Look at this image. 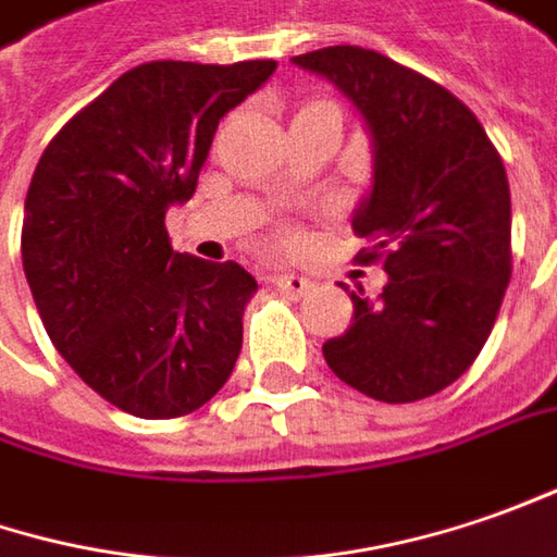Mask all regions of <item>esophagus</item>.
<instances>
[{"label": "esophagus", "instance_id": "34e87169", "mask_svg": "<svg viewBox=\"0 0 557 557\" xmlns=\"http://www.w3.org/2000/svg\"><path fill=\"white\" fill-rule=\"evenodd\" d=\"M271 280H274L277 289L289 293V296H305L311 289V280L301 277V274H289V271H277Z\"/></svg>", "mask_w": 557, "mask_h": 557}]
</instances>
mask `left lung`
Returning a JSON list of instances; mask_svg holds the SVG:
<instances>
[{"label":"left lung","mask_w":557,"mask_h":557,"mask_svg":"<svg viewBox=\"0 0 557 557\" xmlns=\"http://www.w3.org/2000/svg\"><path fill=\"white\" fill-rule=\"evenodd\" d=\"M293 61L355 101L375 147L373 194L351 227L367 240L360 264H382L388 283L373 301L351 293L355 323L323 357L373 400L432 397L481 355L511 280L503 157L456 95L379 51L330 46Z\"/></svg>","instance_id":"obj_1"}]
</instances>
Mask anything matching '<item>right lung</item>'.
Returning a JSON list of instances; mask_svg holds the SVG:
<instances>
[{"mask_svg": "<svg viewBox=\"0 0 557 557\" xmlns=\"http://www.w3.org/2000/svg\"><path fill=\"white\" fill-rule=\"evenodd\" d=\"M277 61H150L70 120L29 182L21 256L58 355L138 419L200 410L234 373L243 308L259 289L237 261L175 252L165 209L194 197L219 120Z\"/></svg>", "mask_w": 557, "mask_h": 557, "instance_id": "1", "label": "right lung"}]
</instances>
